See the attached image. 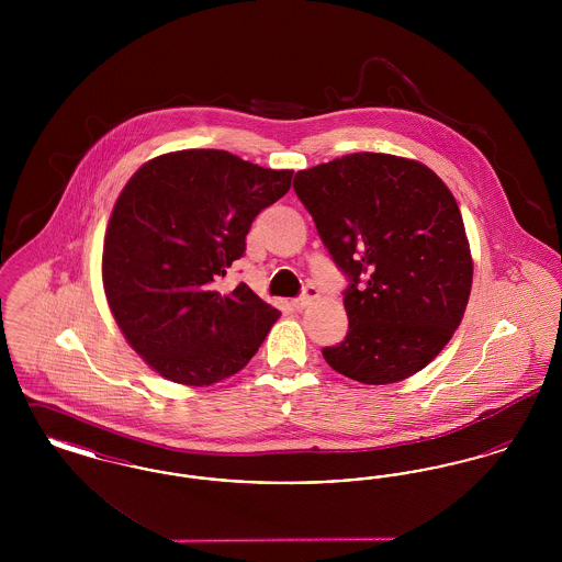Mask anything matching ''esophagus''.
Listing matches in <instances>:
<instances>
[{
	"label": "esophagus",
	"mask_w": 562,
	"mask_h": 562,
	"mask_svg": "<svg viewBox=\"0 0 562 562\" xmlns=\"http://www.w3.org/2000/svg\"><path fill=\"white\" fill-rule=\"evenodd\" d=\"M318 299V289L316 286H305V291L301 296H296L293 301L294 310H305L307 305H312Z\"/></svg>",
	"instance_id": "1"
}]
</instances>
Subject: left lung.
Instances as JSON below:
<instances>
[{
	"label": "left lung",
	"instance_id": "8db88e82",
	"mask_svg": "<svg viewBox=\"0 0 562 562\" xmlns=\"http://www.w3.org/2000/svg\"><path fill=\"white\" fill-rule=\"evenodd\" d=\"M294 193L348 278L346 339L322 349L369 385L422 371L449 344L472 289L453 193L419 161L349 154L294 175Z\"/></svg>",
	"mask_w": 562,
	"mask_h": 562
}]
</instances>
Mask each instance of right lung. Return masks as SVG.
<instances>
[{"mask_svg": "<svg viewBox=\"0 0 562 562\" xmlns=\"http://www.w3.org/2000/svg\"><path fill=\"white\" fill-rule=\"evenodd\" d=\"M218 149L147 161L120 193L103 246V284L124 337L161 376L211 385L241 371L280 312L240 282H216L246 252L255 216L291 189Z\"/></svg>", "mask_w": 562, "mask_h": 562, "instance_id": "obj_1", "label": "right lung"}]
</instances>
